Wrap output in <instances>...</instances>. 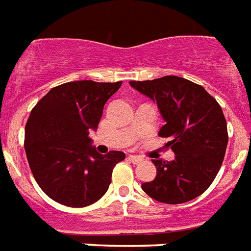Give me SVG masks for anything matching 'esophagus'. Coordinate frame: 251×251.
I'll return each instance as SVG.
<instances>
[{"mask_svg": "<svg viewBox=\"0 0 251 251\" xmlns=\"http://www.w3.org/2000/svg\"><path fill=\"white\" fill-rule=\"evenodd\" d=\"M129 159L134 165H138V163H140L143 161V158L139 157V155H129Z\"/></svg>", "mask_w": 251, "mask_h": 251, "instance_id": "34e87169", "label": "esophagus"}]
</instances>
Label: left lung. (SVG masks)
<instances>
[{
    "mask_svg": "<svg viewBox=\"0 0 251 251\" xmlns=\"http://www.w3.org/2000/svg\"><path fill=\"white\" fill-rule=\"evenodd\" d=\"M139 93L157 103L166 121L158 132L168 138L175 159H151L153 181L142 184L149 197L166 204L193 201L216 178L226 153L228 134L222 108L201 85L178 76L130 81Z\"/></svg>",
    "mask_w": 251,
    "mask_h": 251,
    "instance_id": "8db88e82",
    "label": "left lung"
}]
</instances>
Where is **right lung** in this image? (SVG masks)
I'll list each match as a JSON object with an SVG mask.
<instances>
[{"label":"right lung","instance_id":"add662e5","mask_svg":"<svg viewBox=\"0 0 251 251\" xmlns=\"http://www.w3.org/2000/svg\"><path fill=\"white\" fill-rule=\"evenodd\" d=\"M121 84H61L31 109L25 125V153L37 184L54 201L88 207L108 190L113 167L125 159V153H98L89 131L97 130L103 107Z\"/></svg>","mask_w":251,"mask_h":251}]
</instances>
